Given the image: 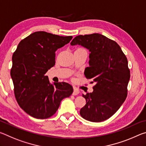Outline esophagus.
Segmentation results:
<instances>
[{
  "label": "esophagus",
  "mask_w": 146,
  "mask_h": 146,
  "mask_svg": "<svg viewBox=\"0 0 146 146\" xmlns=\"http://www.w3.org/2000/svg\"><path fill=\"white\" fill-rule=\"evenodd\" d=\"M78 93H79V91L77 90V89H76V88H74L73 92V93H72V95H77Z\"/></svg>",
  "instance_id": "esophagus-1"
}]
</instances>
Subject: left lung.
Wrapping results in <instances>:
<instances>
[{
    "instance_id": "8db88e82",
    "label": "left lung",
    "mask_w": 146,
    "mask_h": 146,
    "mask_svg": "<svg viewBox=\"0 0 146 146\" xmlns=\"http://www.w3.org/2000/svg\"><path fill=\"white\" fill-rule=\"evenodd\" d=\"M71 44L90 50V66L84 75L95 83L92 93L82 94L86 104L80 109L81 117L93 122L107 120L127 97L130 70L126 56L115 41L99 33L76 36Z\"/></svg>"
}]
</instances>
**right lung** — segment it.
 Segmentation results:
<instances>
[{
	"instance_id": "1",
	"label": "right lung",
	"mask_w": 146,
	"mask_h": 146,
	"mask_svg": "<svg viewBox=\"0 0 146 146\" xmlns=\"http://www.w3.org/2000/svg\"><path fill=\"white\" fill-rule=\"evenodd\" d=\"M72 38L46 31L34 32L20 42L13 53L10 74L15 96L20 107L31 117H51L62 99L73 93L70 84H51L45 75L55 64V51Z\"/></svg>"
}]
</instances>
